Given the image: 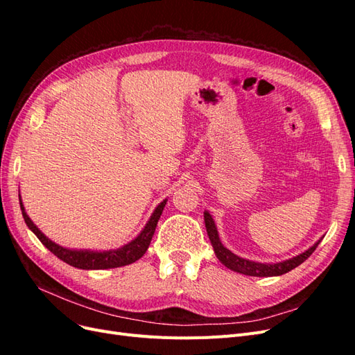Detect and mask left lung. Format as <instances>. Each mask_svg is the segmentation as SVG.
Wrapping results in <instances>:
<instances>
[{"mask_svg": "<svg viewBox=\"0 0 355 355\" xmlns=\"http://www.w3.org/2000/svg\"><path fill=\"white\" fill-rule=\"evenodd\" d=\"M204 223H206V230H207V235L210 239V243L213 245L214 254H216L218 259L230 268L231 271L240 272L244 275H250V277H277V275H283L288 271H292L293 268L299 266L304 261H306L308 257L313 254V252L315 250V247L320 244V241L323 239H320L318 241H315L313 245L306 249L305 252L299 253L290 259L282 261V262H275V263H262V262H254L250 259H245V257H240L235 253H232L230 249L225 247L219 239L218 234V228L216 223H214L211 214L204 210Z\"/></svg>", "mask_w": 355, "mask_h": 355, "instance_id": "obj_1", "label": "left lung"}]
</instances>
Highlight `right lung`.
Masks as SVG:
<instances>
[{"label": "right lung", "instance_id": "1", "mask_svg": "<svg viewBox=\"0 0 355 355\" xmlns=\"http://www.w3.org/2000/svg\"><path fill=\"white\" fill-rule=\"evenodd\" d=\"M19 202H20V210H22V216L25 219V223L28 225V228L34 232L37 235V239L44 244L53 254L58 256L60 261L67 262L71 266L80 268V270H110V268L130 265L141 259V257L146 253L149 243H151L153 235L155 232L161 213L164 210L167 198L161 201L155 207L151 218H149V220L146 222L144 230L137 234L136 239H133L130 243L121 245L120 249L102 250V252L89 250V249H68V247H63L56 244L55 241H51L38 230L37 225L31 220V218L25 211L22 198H19Z\"/></svg>", "mask_w": 355, "mask_h": 355}]
</instances>
